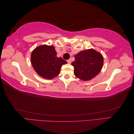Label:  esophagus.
<instances>
[{
    "mask_svg": "<svg viewBox=\"0 0 134 134\" xmlns=\"http://www.w3.org/2000/svg\"><path fill=\"white\" fill-rule=\"evenodd\" d=\"M67 62L69 63V64H71V59H69L67 60Z\"/></svg>",
    "mask_w": 134,
    "mask_h": 134,
    "instance_id": "1",
    "label": "esophagus"
}]
</instances>
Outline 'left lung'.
<instances>
[{"label": "left lung", "mask_w": 134, "mask_h": 134, "mask_svg": "<svg viewBox=\"0 0 134 134\" xmlns=\"http://www.w3.org/2000/svg\"><path fill=\"white\" fill-rule=\"evenodd\" d=\"M75 61L71 63L74 68V74L84 81L90 80L98 75L103 65V57L93 48L83 50L75 55Z\"/></svg>", "instance_id": "left-lung-1"}]
</instances>
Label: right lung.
Returning <instances> with one entry per match:
<instances>
[{
	"label": "right lung",
	"mask_w": 134,
	"mask_h": 134,
	"mask_svg": "<svg viewBox=\"0 0 134 134\" xmlns=\"http://www.w3.org/2000/svg\"><path fill=\"white\" fill-rule=\"evenodd\" d=\"M54 46L40 45L32 51L31 62L36 72L42 78L52 79L57 76L63 65L67 62L62 58H58Z\"/></svg>",
	"instance_id": "1"
}]
</instances>
